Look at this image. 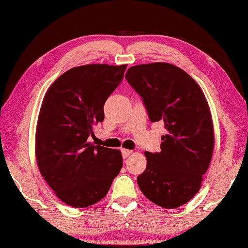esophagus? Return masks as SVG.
I'll use <instances>...</instances> for the list:
<instances>
[{
	"mask_svg": "<svg viewBox=\"0 0 248 248\" xmlns=\"http://www.w3.org/2000/svg\"><path fill=\"white\" fill-rule=\"evenodd\" d=\"M121 154H123V157L124 158H127V157H129L131 154H132V150H130V149H121Z\"/></svg>",
	"mask_w": 248,
	"mask_h": 248,
	"instance_id": "esophagus-1",
	"label": "esophagus"
}]
</instances>
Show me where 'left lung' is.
I'll use <instances>...</instances> for the list:
<instances>
[{"instance_id":"left-lung-1","label":"left lung","mask_w":248,"mask_h":248,"mask_svg":"<svg viewBox=\"0 0 248 248\" xmlns=\"http://www.w3.org/2000/svg\"><path fill=\"white\" fill-rule=\"evenodd\" d=\"M125 79L143 99L149 120L162 121L167 130L161 152L145 153L147 167L138 176L140 191L164 208L185 204L200 190L214 149L205 95L185 71L166 62L131 66Z\"/></svg>"}]
</instances>
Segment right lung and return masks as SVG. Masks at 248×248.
I'll return each mask as SVG.
<instances>
[{"instance_id":"right-lung-1","label":"right lung","mask_w":248,"mask_h":248,"mask_svg":"<svg viewBox=\"0 0 248 248\" xmlns=\"http://www.w3.org/2000/svg\"><path fill=\"white\" fill-rule=\"evenodd\" d=\"M127 64L76 66L58 77L38 115V170L65 204L82 208L102 200L123 168L120 150L88 142L104 119V104L124 78Z\"/></svg>"}]
</instances>
